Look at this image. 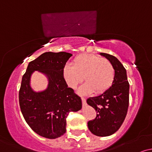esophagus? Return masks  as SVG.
I'll use <instances>...</instances> for the list:
<instances>
[{"label":"esophagus","instance_id":"1","mask_svg":"<svg viewBox=\"0 0 152 152\" xmlns=\"http://www.w3.org/2000/svg\"><path fill=\"white\" fill-rule=\"evenodd\" d=\"M81 101H82V104H83V106H86V99L83 98V97H81Z\"/></svg>","mask_w":152,"mask_h":152}]
</instances>
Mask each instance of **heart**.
Returning <instances> with one entry per match:
<instances>
[{
    "label": "heart",
    "instance_id": "heart-1",
    "mask_svg": "<svg viewBox=\"0 0 152 152\" xmlns=\"http://www.w3.org/2000/svg\"><path fill=\"white\" fill-rule=\"evenodd\" d=\"M64 78L69 87L76 88L78 83L86 81L78 92L88 94L105 91L112 84L114 69L107 59L94 54H82L76 57L72 64H67L63 70Z\"/></svg>",
    "mask_w": 152,
    "mask_h": 152
}]
</instances>
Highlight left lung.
I'll return each mask as SVG.
<instances>
[{
	"label": "left lung",
	"mask_w": 152,
	"mask_h": 152,
	"mask_svg": "<svg viewBox=\"0 0 152 152\" xmlns=\"http://www.w3.org/2000/svg\"><path fill=\"white\" fill-rule=\"evenodd\" d=\"M111 62L114 69V78L110 88L86 102L97 111L96 117L88 122V129L98 137H108L118 131L126 118L129 101V83L126 71L116 57L100 53Z\"/></svg>",
	"instance_id": "8db88e82"
}]
</instances>
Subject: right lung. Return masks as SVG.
Here are the masks:
<instances>
[{"mask_svg":"<svg viewBox=\"0 0 152 152\" xmlns=\"http://www.w3.org/2000/svg\"><path fill=\"white\" fill-rule=\"evenodd\" d=\"M72 54L46 52L28 64L19 91L23 116L34 132L47 139H56L66 133V117L71 111L81 109V99L68 87L63 70ZM34 71L44 74L48 86L35 92L30 86Z\"/></svg>","mask_w":152,"mask_h":152,"instance_id":"add662e5","label":"right lung"}]
</instances>
